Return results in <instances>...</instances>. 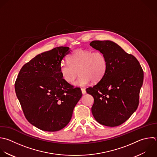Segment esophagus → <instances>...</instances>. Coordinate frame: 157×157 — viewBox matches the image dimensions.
Segmentation results:
<instances>
[{"mask_svg":"<svg viewBox=\"0 0 157 157\" xmlns=\"http://www.w3.org/2000/svg\"><path fill=\"white\" fill-rule=\"evenodd\" d=\"M81 90H82V94H86V90H85V88H81Z\"/></svg>","mask_w":157,"mask_h":157,"instance_id":"esophagus-1","label":"esophagus"}]
</instances>
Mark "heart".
Wrapping results in <instances>:
<instances>
[{
	"instance_id": "1",
	"label": "heart",
	"mask_w": 157,
	"mask_h": 157,
	"mask_svg": "<svg viewBox=\"0 0 157 157\" xmlns=\"http://www.w3.org/2000/svg\"><path fill=\"white\" fill-rule=\"evenodd\" d=\"M68 59L69 62L63 61L60 63V74L67 83L71 84L79 72L80 75L75 83L78 86H85L91 80L99 81L108 68L107 56L101 51L77 50L69 55Z\"/></svg>"
}]
</instances>
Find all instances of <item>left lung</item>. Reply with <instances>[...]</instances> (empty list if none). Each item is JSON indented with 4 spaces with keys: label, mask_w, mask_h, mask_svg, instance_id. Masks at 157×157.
Masks as SVG:
<instances>
[{
    "label": "left lung",
    "mask_w": 157,
    "mask_h": 157,
    "mask_svg": "<svg viewBox=\"0 0 157 157\" xmlns=\"http://www.w3.org/2000/svg\"><path fill=\"white\" fill-rule=\"evenodd\" d=\"M90 45L106 55V74L93 87L86 89L92 95L91 112L100 124L110 127L125 122L137 109L143 83L144 72L137 59L110 40H93Z\"/></svg>",
    "instance_id": "obj_1"
}]
</instances>
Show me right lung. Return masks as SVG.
I'll list each match as a JSON object with an SVG mask.
<instances>
[{
    "label": "right lung",
    "mask_w": 157,
    "mask_h": 157,
    "mask_svg": "<svg viewBox=\"0 0 157 157\" xmlns=\"http://www.w3.org/2000/svg\"><path fill=\"white\" fill-rule=\"evenodd\" d=\"M69 52V47H59L38 55L22 67L15 81L26 118L41 130L64 128L82 96L80 88L67 83L59 72L60 63Z\"/></svg>",
    "instance_id": "obj_1"
}]
</instances>
